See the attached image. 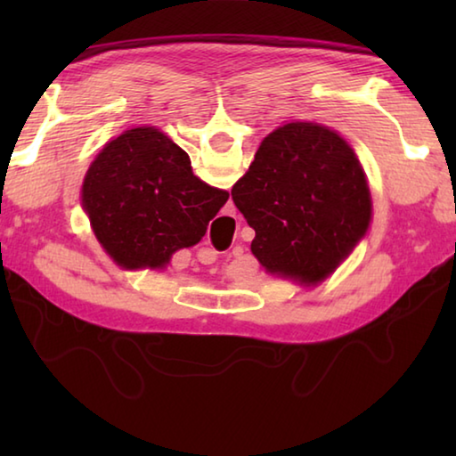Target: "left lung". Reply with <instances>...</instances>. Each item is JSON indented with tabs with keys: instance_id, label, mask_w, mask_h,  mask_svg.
Wrapping results in <instances>:
<instances>
[{
	"instance_id": "1",
	"label": "left lung",
	"mask_w": 456,
	"mask_h": 456,
	"mask_svg": "<svg viewBox=\"0 0 456 456\" xmlns=\"http://www.w3.org/2000/svg\"><path fill=\"white\" fill-rule=\"evenodd\" d=\"M231 197L256 231L251 253L265 273L302 288L326 281L372 223V195L354 146L310 120L269 133Z\"/></svg>"
}]
</instances>
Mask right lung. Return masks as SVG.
<instances>
[{
	"instance_id": "1",
	"label": "right lung",
	"mask_w": 456,
	"mask_h": 456,
	"mask_svg": "<svg viewBox=\"0 0 456 456\" xmlns=\"http://www.w3.org/2000/svg\"><path fill=\"white\" fill-rule=\"evenodd\" d=\"M227 199L192 173L171 136L149 125L108 141L80 189L100 247L125 272H163L176 251L203 239Z\"/></svg>"
}]
</instances>
